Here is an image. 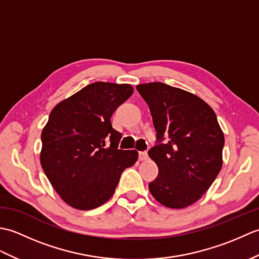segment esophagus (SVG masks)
I'll use <instances>...</instances> for the list:
<instances>
[{
  "mask_svg": "<svg viewBox=\"0 0 259 259\" xmlns=\"http://www.w3.org/2000/svg\"><path fill=\"white\" fill-rule=\"evenodd\" d=\"M148 159V153L146 151H140L139 152V160L140 161H145Z\"/></svg>",
  "mask_w": 259,
  "mask_h": 259,
  "instance_id": "34e87169",
  "label": "esophagus"
}]
</instances>
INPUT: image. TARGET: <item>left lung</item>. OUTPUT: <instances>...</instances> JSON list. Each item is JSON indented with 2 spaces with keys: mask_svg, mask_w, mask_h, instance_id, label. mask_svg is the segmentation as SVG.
Wrapping results in <instances>:
<instances>
[{
  "mask_svg": "<svg viewBox=\"0 0 259 259\" xmlns=\"http://www.w3.org/2000/svg\"><path fill=\"white\" fill-rule=\"evenodd\" d=\"M137 90L157 131L158 145L148 155L159 174L149 190L168 208L188 207L209 189L223 166L225 137L216 113L199 97L161 82L139 84Z\"/></svg>",
  "mask_w": 259,
  "mask_h": 259,
  "instance_id": "1",
  "label": "left lung"
}]
</instances>
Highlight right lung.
<instances>
[{"instance_id": "add662e5", "label": "right lung", "mask_w": 259, "mask_h": 259, "mask_svg": "<svg viewBox=\"0 0 259 259\" xmlns=\"http://www.w3.org/2000/svg\"><path fill=\"white\" fill-rule=\"evenodd\" d=\"M134 93L130 84L95 82L53 108L42 130L40 161L69 206L90 210L114 194L120 176L138 152L118 149L121 135L111 115Z\"/></svg>"}]
</instances>
